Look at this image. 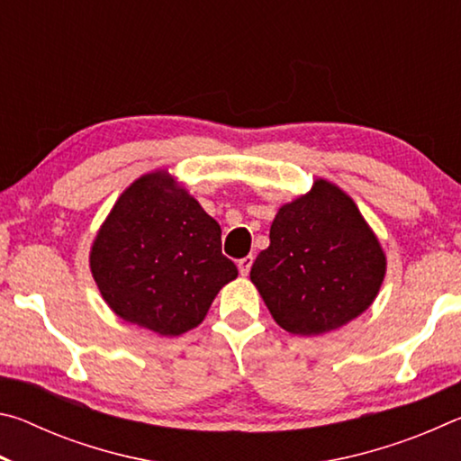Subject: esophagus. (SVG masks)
I'll use <instances>...</instances> for the list:
<instances>
[{"mask_svg":"<svg viewBox=\"0 0 461 461\" xmlns=\"http://www.w3.org/2000/svg\"><path fill=\"white\" fill-rule=\"evenodd\" d=\"M252 262H254L252 256H246V258L238 260V270H240V275H241V276H248L249 268H252Z\"/></svg>","mask_w":461,"mask_h":461,"instance_id":"34e87169","label":"esophagus"}]
</instances>
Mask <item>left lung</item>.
Instances as JSON below:
<instances>
[{"label":"left lung","instance_id":"8db88e82","mask_svg":"<svg viewBox=\"0 0 461 461\" xmlns=\"http://www.w3.org/2000/svg\"><path fill=\"white\" fill-rule=\"evenodd\" d=\"M384 275V249L354 199L315 178L276 212L249 280L285 331L323 335L360 317Z\"/></svg>","mask_w":461,"mask_h":461}]
</instances>
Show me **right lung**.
<instances>
[{"label": "right lung", "mask_w": 461, "mask_h": 461, "mask_svg": "<svg viewBox=\"0 0 461 461\" xmlns=\"http://www.w3.org/2000/svg\"><path fill=\"white\" fill-rule=\"evenodd\" d=\"M89 268L107 307L165 338L194 330L238 268L221 254V228L158 168L136 178L101 223Z\"/></svg>", "instance_id": "right-lung-1"}]
</instances>
